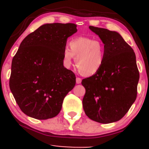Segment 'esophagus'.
<instances>
[{
	"mask_svg": "<svg viewBox=\"0 0 149 149\" xmlns=\"http://www.w3.org/2000/svg\"><path fill=\"white\" fill-rule=\"evenodd\" d=\"M76 80V83H77V84H80V83H81L82 79L80 78H79V77H77Z\"/></svg>",
	"mask_w": 149,
	"mask_h": 149,
	"instance_id": "esophagus-1",
	"label": "esophagus"
}]
</instances>
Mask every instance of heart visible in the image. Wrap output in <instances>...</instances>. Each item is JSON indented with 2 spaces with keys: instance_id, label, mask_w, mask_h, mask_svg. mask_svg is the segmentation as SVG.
<instances>
[{
  "instance_id": "1",
  "label": "heart",
  "mask_w": 149,
  "mask_h": 149,
  "mask_svg": "<svg viewBox=\"0 0 149 149\" xmlns=\"http://www.w3.org/2000/svg\"><path fill=\"white\" fill-rule=\"evenodd\" d=\"M75 58L78 72L90 76L98 72L104 61V45L102 41L89 37H78L69 42V49L64 48L63 64L69 67Z\"/></svg>"
}]
</instances>
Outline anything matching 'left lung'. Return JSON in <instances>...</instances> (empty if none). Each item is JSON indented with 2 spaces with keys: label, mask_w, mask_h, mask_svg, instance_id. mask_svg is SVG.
<instances>
[{
  "label": "left lung",
  "mask_w": 149,
  "mask_h": 149,
  "mask_svg": "<svg viewBox=\"0 0 149 149\" xmlns=\"http://www.w3.org/2000/svg\"><path fill=\"white\" fill-rule=\"evenodd\" d=\"M104 44L101 69L82 80L83 107L89 118L100 123L124 117L136 100L139 72L133 49L116 31L90 26Z\"/></svg>",
  "instance_id": "left-lung-1"
}]
</instances>
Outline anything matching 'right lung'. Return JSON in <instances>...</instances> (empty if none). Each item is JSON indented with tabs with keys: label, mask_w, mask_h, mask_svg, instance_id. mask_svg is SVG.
<instances>
[{
	"label": "right lung",
	"mask_w": 149,
	"mask_h": 149,
	"mask_svg": "<svg viewBox=\"0 0 149 149\" xmlns=\"http://www.w3.org/2000/svg\"><path fill=\"white\" fill-rule=\"evenodd\" d=\"M72 23L42 25L22 40L12 61L10 88L26 115L38 120L55 117L76 76L63 65L67 38L77 31Z\"/></svg>",
	"instance_id": "1"
}]
</instances>
